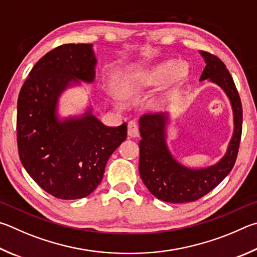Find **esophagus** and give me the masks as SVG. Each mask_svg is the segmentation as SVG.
<instances>
[{
    "label": "esophagus",
    "mask_w": 257,
    "mask_h": 257,
    "mask_svg": "<svg viewBox=\"0 0 257 257\" xmlns=\"http://www.w3.org/2000/svg\"><path fill=\"white\" fill-rule=\"evenodd\" d=\"M127 134H128V137H131V138H137V137H139V134H140V132H139V125L136 120L128 121Z\"/></svg>",
    "instance_id": "1"
}]
</instances>
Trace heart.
Returning <instances> with one entry per match:
<instances>
[{
    "label": "heart",
    "mask_w": 257,
    "mask_h": 257,
    "mask_svg": "<svg viewBox=\"0 0 257 257\" xmlns=\"http://www.w3.org/2000/svg\"><path fill=\"white\" fill-rule=\"evenodd\" d=\"M188 74V67L184 63H175L173 61L161 62L148 69L130 71L124 73L118 80V91L124 98H134L146 92L151 88L159 87L164 83H176ZM116 102L120 99L114 96Z\"/></svg>",
    "instance_id": "obj_1"
}]
</instances>
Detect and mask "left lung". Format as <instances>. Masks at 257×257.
<instances>
[{"label": "left lung", "mask_w": 257, "mask_h": 257, "mask_svg": "<svg viewBox=\"0 0 257 257\" xmlns=\"http://www.w3.org/2000/svg\"><path fill=\"white\" fill-rule=\"evenodd\" d=\"M200 54L206 64L200 81L209 80L227 94L232 108L233 133L226 154L217 164L204 168H191L175 159L168 149L166 137L170 121L169 112L145 114L140 117V176L152 195L169 203L193 202L208 194L231 172L239 149L242 109L236 85L221 60L203 51H200Z\"/></svg>", "instance_id": "1"}]
</instances>
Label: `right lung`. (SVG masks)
<instances>
[{"instance_id":"obj_1","label":"right lung","mask_w":257,"mask_h":257,"mask_svg":"<svg viewBox=\"0 0 257 257\" xmlns=\"http://www.w3.org/2000/svg\"><path fill=\"white\" fill-rule=\"evenodd\" d=\"M96 64L91 44L58 46L36 63L18 98L21 164L44 191L61 200L91 194L109 157L127 136L126 123L107 126L92 107L80 116H58L61 94L80 81L92 83Z\"/></svg>"}]
</instances>
